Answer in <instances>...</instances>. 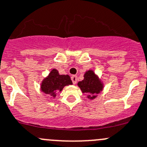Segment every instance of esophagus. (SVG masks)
<instances>
[{
    "label": "esophagus",
    "instance_id": "esophagus-1",
    "mask_svg": "<svg viewBox=\"0 0 147 147\" xmlns=\"http://www.w3.org/2000/svg\"><path fill=\"white\" fill-rule=\"evenodd\" d=\"M71 80H72L73 84H76L77 80H78V78H77L76 75H72V76L71 77Z\"/></svg>",
    "mask_w": 147,
    "mask_h": 147
}]
</instances>
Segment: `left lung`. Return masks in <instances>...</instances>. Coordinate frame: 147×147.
I'll return each mask as SVG.
<instances>
[{"label":"left lung","instance_id":"1","mask_svg":"<svg viewBox=\"0 0 147 147\" xmlns=\"http://www.w3.org/2000/svg\"><path fill=\"white\" fill-rule=\"evenodd\" d=\"M83 93L88 94V97L93 99L96 97V94H99L102 88L101 83L92 71L89 70L84 75V79L78 83Z\"/></svg>","mask_w":147,"mask_h":147}]
</instances>
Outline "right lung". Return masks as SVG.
Returning a JSON list of instances; mask_svg holds the SVG:
<instances>
[{
  "label": "right lung",
  "instance_id": "right-lung-1",
  "mask_svg": "<svg viewBox=\"0 0 147 147\" xmlns=\"http://www.w3.org/2000/svg\"><path fill=\"white\" fill-rule=\"evenodd\" d=\"M71 84H72V82L68 75H61L56 69H53L48 77L43 80L41 88L43 92L55 97L56 94L61 92L65 86Z\"/></svg>",
  "mask_w": 147,
  "mask_h": 147
}]
</instances>
